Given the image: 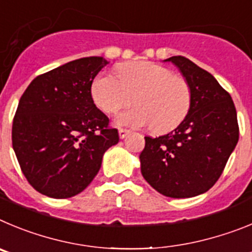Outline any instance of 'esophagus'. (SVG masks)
I'll list each match as a JSON object with an SVG mask.
<instances>
[{
  "label": "esophagus",
  "instance_id": "1",
  "mask_svg": "<svg viewBox=\"0 0 252 252\" xmlns=\"http://www.w3.org/2000/svg\"><path fill=\"white\" fill-rule=\"evenodd\" d=\"M118 131H119V137H121V138H122V139H123V138H126V135H128V134H129V130H128V129H123V128H119V130H118Z\"/></svg>",
  "mask_w": 252,
  "mask_h": 252
}]
</instances>
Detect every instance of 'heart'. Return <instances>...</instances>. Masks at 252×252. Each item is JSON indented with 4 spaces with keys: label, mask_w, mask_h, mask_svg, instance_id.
Segmentation results:
<instances>
[{
    "label": "heart",
    "mask_w": 252,
    "mask_h": 252,
    "mask_svg": "<svg viewBox=\"0 0 252 252\" xmlns=\"http://www.w3.org/2000/svg\"><path fill=\"white\" fill-rule=\"evenodd\" d=\"M92 96L106 114H115L135 101L138 105L118 115L117 123L133 128L151 126L157 134L176 129L192 105L188 81L148 61L122 65L117 75L99 74L92 84Z\"/></svg>",
    "instance_id": "1"
}]
</instances>
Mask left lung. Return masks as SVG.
Listing matches in <instances>:
<instances>
[{"instance_id":"obj_1","label":"left lung","mask_w":252,"mask_h":252,"mask_svg":"<svg viewBox=\"0 0 252 252\" xmlns=\"http://www.w3.org/2000/svg\"><path fill=\"white\" fill-rule=\"evenodd\" d=\"M167 61L189 84L192 105L171 133L144 137L140 171L159 193L188 198L205 193L217 182L239 140V123L231 95L210 72L183 56Z\"/></svg>"}]
</instances>
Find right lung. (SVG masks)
Here are the masks:
<instances>
[{
  "label": "right lung",
  "mask_w": 252,
  "mask_h": 252,
  "mask_svg": "<svg viewBox=\"0 0 252 252\" xmlns=\"http://www.w3.org/2000/svg\"><path fill=\"white\" fill-rule=\"evenodd\" d=\"M108 61L78 59L36 76L13 117L12 147L36 191L69 198L98 174L103 154L119 142L109 118L95 106L92 84Z\"/></svg>",
  "instance_id": "add662e5"
}]
</instances>
